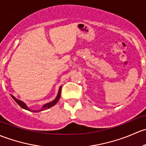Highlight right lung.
<instances>
[{
	"mask_svg": "<svg viewBox=\"0 0 146 146\" xmlns=\"http://www.w3.org/2000/svg\"><path fill=\"white\" fill-rule=\"evenodd\" d=\"M61 89H62V86H60L59 91H58V95H57L56 98H55V100H52V101L50 102V103H46V104H45L44 106L42 107V108H40V110H31L27 106L26 103H24L23 101H22V100H19V99H17V98H16L14 96L11 95V96H12V98H13L14 99L16 103H17V104L19 105V106H20L22 108H23V109H25V110H28V111H31V112H40V111L45 110L49 109V108H51V107L55 106V105L56 104V103L58 102V100H59L60 98Z\"/></svg>",
	"mask_w": 146,
	"mask_h": 146,
	"instance_id": "obj_1",
	"label": "right lung"
}]
</instances>
